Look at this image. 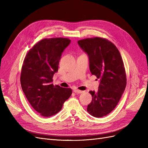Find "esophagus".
<instances>
[{
  "label": "esophagus",
  "instance_id": "1",
  "mask_svg": "<svg viewBox=\"0 0 148 148\" xmlns=\"http://www.w3.org/2000/svg\"><path fill=\"white\" fill-rule=\"evenodd\" d=\"M73 92L76 94H81L82 93L83 91H81V90H79V89H74L73 90Z\"/></svg>",
  "mask_w": 148,
  "mask_h": 148
}]
</instances>
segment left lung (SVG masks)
I'll return each mask as SVG.
<instances>
[{"mask_svg": "<svg viewBox=\"0 0 148 148\" xmlns=\"http://www.w3.org/2000/svg\"><path fill=\"white\" fill-rule=\"evenodd\" d=\"M78 44L87 53L91 74L100 79L97 91H89L92 101L87 111L93 117H104L117 106L126 87L123 60L118 49L107 39L87 38Z\"/></svg>", "mask_w": 148, "mask_h": 148, "instance_id": "obj_1", "label": "left lung"}]
</instances>
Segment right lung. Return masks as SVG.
<instances>
[{
  "instance_id": "1",
  "label": "right lung",
  "mask_w": 148,
  "mask_h": 148,
  "mask_svg": "<svg viewBox=\"0 0 148 148\" xmlns=\"http://www.w3.org/2000/svg\"><path fill=\"white\" fill-rule=\"evenodd\" d=\"M67 38L44 39L26 54L22 66V90L33 109L43 117H51L62 109L70 97V88L53 86L62 52L70 43Z\"/></svg>"
}]
</instances>
